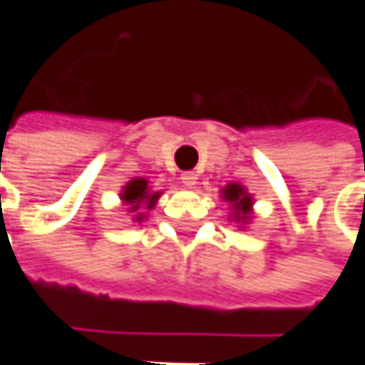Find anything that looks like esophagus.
Masks as SVG:
<instances>
[{"label":"esophagus","instance_id":"obj_1","mask_svg":"<svg viewBox=\"0 0 365 365\" xmlns=\"http://www.w3.org/2000/svg\"><path fill=\"white\" fill-rule=\"evenodd\" d=\"M196 173H192V171H185V173H182V183L183 187H194L196 185Z\"/></svg>","mask_w":365,"mask_h":365}]
</instances>
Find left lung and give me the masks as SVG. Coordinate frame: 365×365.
I'll return each mask as SVG.
<instances>
[{
    "instance_id": "1",
    "label": "left lung",
    "mask_w": 365,
    "mask_h": 365,
    "mask_svg": "<svg viewBox=\"0 0 365 365\" xmlns=\"http://www.w3.org/2000/svg\"><path fill=\"white\" fill-rule=\"evenodd\" d=\"M221 200L230 205V221L240 223V227H247L250 219H252V194L247 192V187L242 183L232 182L221 187Z\"/></svg>"
}]
</instances>
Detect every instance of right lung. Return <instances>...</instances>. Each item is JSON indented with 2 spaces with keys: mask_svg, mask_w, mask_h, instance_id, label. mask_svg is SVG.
Masks as SVG:
<instances>
[{
  "mask_svg": "<svg viewBox=\"0 0 365 365\" xmlns=\"http://www.w3.org/2000/svg\"><path fill=\"white\" fill-rule=\"evenodd\" d=\"M160 194H163V192H154V190L150 187L148 180H144V178H133L131 182H127L123 185V190H120L118 196H120L123 207H127V213L133 217V221L142 223V221L148 217L146 211L156 207Z\"/></svg>",
  "mask_w": 365,
  "mask_h": 365,
  "instance_id": "add662e5",
  "label": "right lung"
}]
</instances>
